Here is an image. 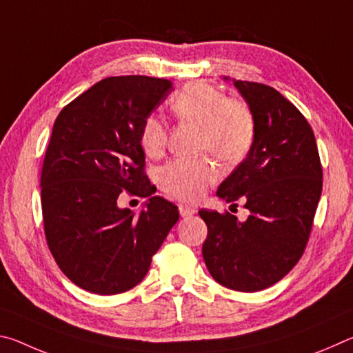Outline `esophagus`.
<instances>
[{
	"label": "esophagus",
	"instance_id": "esophagus-1",
	"mask_svg": "<svg viewBox=\"0 0 353 353\" xmlns=\"http://www.w3.org/2000/svg\"><path fill=\"white\" fill-rule=\"evenodd\" d=\"M179 213H181L182 218H187V216H191V214L196 213V208L190 207V205H185V204H181V205H179Z\"/></svg>",
	"mask_w": 353,
	"mask_h": 353
}]
</instances>
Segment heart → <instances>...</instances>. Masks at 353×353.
<instances>
[{
  "mask_svg": "<svg viewBox=\"0 0 353 353\" xmlns=\"http://www.w3.org/2000/svg\"><path fill=\"white\" fill-rule=\"evenodd\" d=\"M170 105L179 119L199 124V149L210 151L223 162H238L246 157L254 145L255 119L249 105L240 99L225 98L210 83H188L171 98ZM140 143L143 151L152 159L165 152L168 126L162 118H145ZM218 176V166L210 159H174L160 170L159 183L177 199L198 201Z\"/></svg>",
  "mask_w": 353,
  "mask_h": 353,
  "instance_id": "obj_1",
  "label": "heart"
}]
</instances>
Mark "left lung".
Segmentation results:
<instances>
[{
    "instance_id": "8db88e82",
    "label": "left lung",
    "mask_w": 353,
    "mask_h": 353,
    "mask_svg": "<svg viewBox=\"0 0 353 353\" xmlns=\"http://www.w3.org/2000/svg\"><path fill=\"white\" fill-rule=\"evenodd\" d=\"M234 85L252 112L255 139L216 196L243 199L249 216L199 210L208 229L202 256L219 285L254 292L282 280L305 250L322 166L312 128L283 94L256 82L234 79Z\"/></svg>"
}]
</instances>
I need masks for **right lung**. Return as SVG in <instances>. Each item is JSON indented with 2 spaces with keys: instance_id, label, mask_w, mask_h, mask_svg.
Listing matches in <instances>:
<instances>
[{
  "instance_id": "1",
  "label": "right lung",
  "mask_w": 353,
  "mask_h": 353,
  "mask_svg": "<svg viewBox=\"0 0 353 353\" xmlns=\"http://www.w3.org/2000/svg\"><path fill=\"white\" fill-rule=\"evenodd\" d=\"M172 90L159 77H107L56 118L40 177L45 235L59 268L82 290L110 296L134 288L177 223V207L152 196L140 143L145 118ZM124 190L150 198L140 214L117 205Z\"/></svg>"
}]
</instances>
